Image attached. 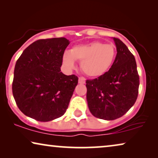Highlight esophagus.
<instances>
[{"label": "esophagus", "instance_id": "obj_1", "mask_svg": "<svg viewBox=\"0 0 158 158\" xmlns=\"http://www.w3.org/2000/svg\"><path fill=\"white\" fill-rule=\"evenodd\" d=\"M78 83L80 84H84L85 83V78L83 77H80L78 78Z\"/></svg>", "mask_w": 158, "mask_h": 158}]
</instances>
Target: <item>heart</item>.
Returning <instances> with one entry per match:
<instances>
[{
	"mask_svg": "<svg viewBox=\"0 0 158 158\" xmlns=\"http://www.w3.org/2000/svg\"><path fill=\"white\" fill-rule=\"evenodd\" d=\"M116 57V49L113 44L94 42L77 45L62 55V63L69 70L75 67V61L81 62V69L86 75L96 77L109 70Z\"/></svg>",
	"mask_w": 158,
	"mask_h": 158,
	"instance_id": "heart-1",
	"label": "heart"
}]
</instances>
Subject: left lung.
I'll return each instance as SVG.
<instances>
[{
	"instance_id": "left-lung-1",
	"label": "left lung",
	"mask_w": 158,
	"mask_h": 158,
	"mask_svg": "<svg viewBox=\"0 0 158 158\" xmlns=\"http://www.w3.org/2000/svg\"><path fill=\"white\" fill-rule=\"evenodd\" d=\"M113 40L117 53L111 68L98 78L86 81L88 109L95 117L104 120L126 114L137 100L139 85L135 57L122 41Z\"/></svg>"
}]
</instances>
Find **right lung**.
Wrapping results in <instances>:
<instances>
[{
	"instance_id": "right-lung-1",
	"label": "right lung",
	"mask_w": 158,
	"mask_h": 158,
	"mask_svg": "<svg viewBox=\"0 0 158 158\" xmlns=\"http://www.w3.org/2000/svg\"><path fill=\"white\" fill-rule=\"evenodd\" d=\"M70 41L52 38L36 41L16 61L12 91L19 109L40 122L62 116L78 83L75 75L61 72L62 55Z\"/></svg>"
}]
</instances>
